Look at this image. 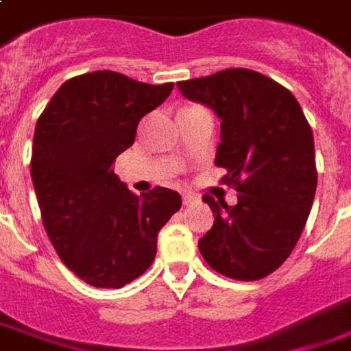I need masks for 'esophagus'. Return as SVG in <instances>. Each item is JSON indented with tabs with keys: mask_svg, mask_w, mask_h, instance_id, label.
Returning a JSON list of instances; mask_svg holds the SVG:
<instances>
[{
	"mask_svg": "<svg viewBox=\"0 0 351 351\" xmlns=\"http://www.w3.org/2000/svg\"><path fill=\"white\" fill-rule=\"evenodd\" d=\"M195 201H197V197L191 195V193H185V195H183V204H185V206H189V204H193Z\"/></svg>",
	"mask_w": 351,
	"mask_h": 351,
	"instance_id": "esophagus-1",
	"label": "esophagus"
}]
</instances>
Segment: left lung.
Instances as JSON below:
<instances>
[{"label":"left lung","mask_w":351,"mask_h":351,"mask_svg":"<svg viewBox=\"0 0 351 351\" xmlns=\"http://www.w3.org/2000/svg\"><path fill=\"white\" fill-rule=\"evenodd\" d=\"M178 88L220 117L214 162L239 193L234 206L204 195L214 224L199 251L228 278H265L290 257L315 199V143L302 106L288 88L251 69L181 81Z\"/></svg>","instance_id":"left-lung-1"}]
</instances>
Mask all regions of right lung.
<instances>
[{
  "mask_svg": "<svg viewBox=\"0 0 351 351\" xmlns=\"http://www.w3.org/2000/svg\"><path fill=\"white\" fill-rule=\"evenodd\" d=\"M171 88L84 73L63 82L38 117L30 176L42 222L65 267L94 288L138 278L156 257L158 232L181 208L178 191L154 187L138 197L112 168Z\"/></svg>",
  "mask_w": 351,
  "mask_h": 351,
  "instance_id": "obj_1",
  "label": "right lung"
}]
</instances>
